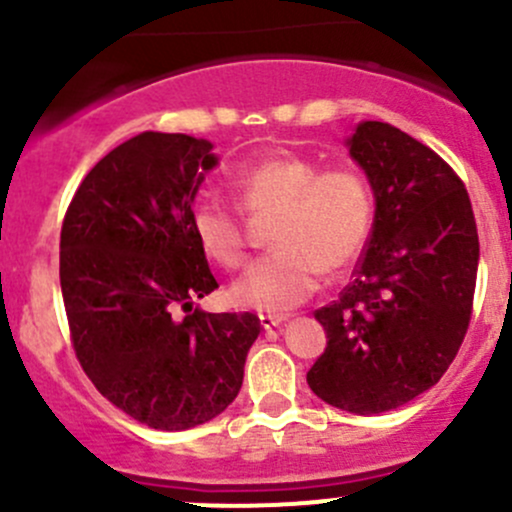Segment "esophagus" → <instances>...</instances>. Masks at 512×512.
<instances>
[{"label":"esophagus","mask_w":512,"mask_h":512,"mask_svg":"<svg viewBox=\"0 0 512 512\" xmlns=\"http://www.w3.org/2000/svg\"><path fill=\"white\" fill-rule=\"evenodd\" d=\"M285 322V317L282 314H260V324L265 329H272V327H280V324Z\"/></svg>","instance_id":"esophagus-1"}]
</instances>
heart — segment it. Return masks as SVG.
<instances>
[{
	"instance_id": "b5f03b06",
	"label": "heart",
	"mask_w": 512,
	"mask_h": 512,
	"mask_svg": "<svg viewBox=\"0 0 512 512\" xmlns=\"http://www.w3.org/2000/svg\"><path fill=\"white\" fill-rule=\"evenodd\" d=\"M237 200L250 213L277 210L270 242L232 285L235 304L260 312H287L314 292L327 272L352 267L371 240L376 195L356 168H327L294 151H275L240 165L230 178ZM200 250L225 270L247 260V235L240 210L218 198H200L190 210Z\"/></svg>"
}]
</instances>
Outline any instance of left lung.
I'll use <instances>...</instances> for the list:
<instances>
[{"label": "left lung", "instance_id": "8db88e82", "mask_svg": "<svg viewBox=\"0 0 512 512\" xmlns=\"http://www.w3.org/2000/svg\"><path fill=\"white\" fill-rule=\"evenodd\" d=\"M376 195V223L337 302L317 309L324 354L314 394L352 414H384L431 389L473 312L478 227L456 170L409 133L364 121L349 138Z\"/></svg>", "mask_w": 512, "mask_h": 512}]
</instances>
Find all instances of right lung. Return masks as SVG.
<instances>
[{
	"label": "right lung",
	"mask_w": 512,
	"mask_h": 512,
	"mask_svg": "<svg viewBox=\"0 0 512 512\" xmlns=\"http://www.w3.org/2000/svg\"><path fill=\"white\" fill-rule=\"evenodd\" d=\"M215 165L203 138L138 133L89 170L61 225L76 359L113 406L158 431L223 414L260 334L255 314L193 307L218 289L190 227L195 193Z\"/></svg>",
	"instance_id": "right-lung-1"
}]
</instances>
